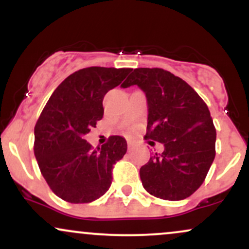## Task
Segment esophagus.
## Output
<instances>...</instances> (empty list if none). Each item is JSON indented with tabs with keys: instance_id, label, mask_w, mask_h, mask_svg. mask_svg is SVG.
Instances as JSON below:
<instances>
[{
	"instance_id": "34e87169",
	"label": "esophagus",
	"mask_w": 249,
	"mask_h": 249,
	"mask_svg": "<svg viewBox=\"0 0 249 249\" xmlns=\"http://www.w3.org/2000/svg\"><path fill=\"white\" fill-rule=\"evenodd\" d=\"M133 146H134L133 142H132V141H127V147H128V150H132Z\"/></svg>"
}]
</instances>
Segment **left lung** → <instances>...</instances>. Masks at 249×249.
Returning <instances> with one entry per match:
<instances>
[{
  "instance_id": "1",
  "label": "left lung",
  "mask_w": 249,
  "mask_h": 249,
  "mask_svg": "<svg viewBox=\"0 0 249 249\" xmlns=\"http://www.w3.org/2000/svg\"><path fill=\"white\" fill-rule=\"evenodd\" d=\"M138 85L147 98L145 139L162 153L141 167L142 186L164 200H182L201 186L215 157L216 131L206 103L192 87L159 68H139L122 84Z\"/></svg>"
}]
</instances>
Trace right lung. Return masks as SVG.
<instances>
[{
	"mask_svg": "<svg viewBox=\"0 0 249 249\" xmlns=\"http://www.w3.org/2000/svg\"><path fill=\"white\" fill-rule=\"evenodd\" d=\"M132 71L84 68L63 81L35 125L34 153L42 176L57 196L71 204L101 198L112 182V168L126 153V141L111 136L93 150L84 136L104 113L103 98Z\"/></svg>",
	"mask_w": 249,
	"mask_h": 249,
	"instance_id": "right-lung-1",
	"label": "right lung"
}]
</instances>
